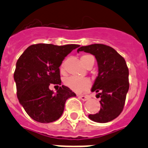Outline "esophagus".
Instances as JSON below:
<instances>
[{
    "mask_svg": "<svg viewBox=\"0 0 148 148\" xmlns=\"http://www.w3.org/2000/svg\"><path fill=\"white\" fill-rule=\"evenodd\" d=\"M78 96V98L80 99H82V100H83V101H87V100H88L89 99V96H88V95H77Z\"/></svg>",
    "mask_w": 148,
    "mask_h": 148,
    "instance_id": "esophagus-1",
    "label": "esophagus"
}]
</instances>
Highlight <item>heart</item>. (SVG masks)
<instances>
[{"instance_id":"heart-1","label":"heart","mask_w":148,"mask_h":148,"mask_svg":"<svg viewBox=\"0 0 148 148\" xmlns=\"http://www.w3.org/2000/svg\"><path fill=\"white\" fill-rule=\"evenodd\" d=\"M81 60H82V64H84V66H86V64L90 60H94V57L90 54H85L81 57ZM64 66H65V62H63L61 66H60L61 71H63L64 70ZM64 84L67 88L71 89L72 91L78 92V93L86 92L91 86V82L88 78H80V77H77L74 76L68 77L64 79Z\"/></svg>"}]
</instances>
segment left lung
Wrapping results in <instances>:
<instances>
[{"label": "left lung", "mask_w": 148, "mask_h": 148, "mask_svg": "<svg viewBox=\"0 0 148 148\" xmlns=\"http://www.w3.org/2000/svg\"><path fill=\"white\" fill-rule=\"evenodd\" d=\"M84 51L95 56L99 74L92 92H98L101 98V109L88 117L95 122L107 123L116 119L123 111L129 90V70L121 55L113 48L104 44H92L82 47L77 52Z\"/></svg>", "instance_id": "left-lung-1"}]
</instances>
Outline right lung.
<instances>
[{
    "label": "right lung",
    "instance_id": "1",
    "mask_svg": "<svg viewBox=\"0 0 148 148\" xmlns=\"http://www.w3.org/2000/svg\"><path fill=\"white\" fill-rule=\"evenodd\" d=\"M78 47L34 44L20 56L14 73L17 96L32 119L42 123L56 121L63 114L66 99L76 96L64 85L57 88L56 94L49 86L61 84L60 66L65 56Z\"/></svg>",
    "mask_w": 148,
    "mask_h": 148
}]
</instances>
